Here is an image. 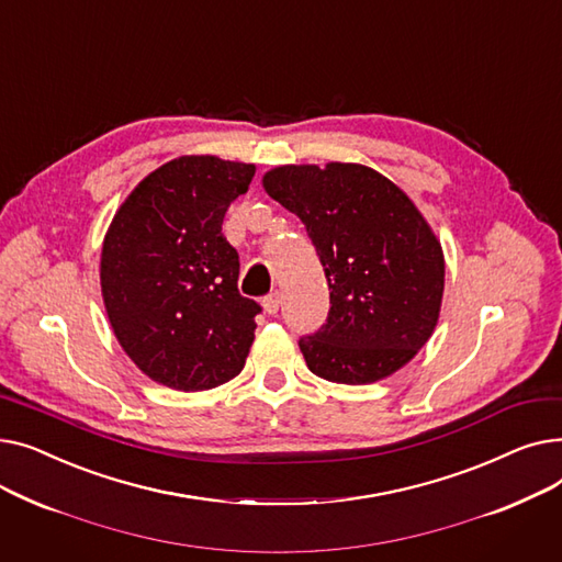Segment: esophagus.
I'll return each mask as SVG.
<instances>
[{"label": "esophagus", "instance_id": "34e87169", "mask_svg": "<svg viewBox=\"0 0 562 562\" xmlns=\"http://www.w3.org/2000/svg\"><path fill=\"white\" fill-rule=\"evenodd\" d=\"M280 305H282L280 291H273V293H269V296L263 299V310H266V314H278Z\"/></svg>", "mask_w": 562, "mask_h": 562}]
</instances>
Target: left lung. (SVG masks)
<instances>
[{
  "mask_svg": "<svg viewBox=\"0 0 562 562\" xmlns=\"http://www.w3.org/2000/svg\"><path fill=\"white\" fill-rule=\"evenodd\" d=\"M263 189L296 214L326 271L330 312L299 346L312 373L367 385L417 356L437 326L445 255L412 200L360 164L282 166Z\"/></svg>",
  "mask_w": 562,
  "mask_h": 562,
  "instance_id": "1",
  "label": "left lung"
}]
</instances>
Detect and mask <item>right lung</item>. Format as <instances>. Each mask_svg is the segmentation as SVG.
Listing matches in <instances>:
<instances>
[{
	"label": "right lung",
	"mask_w": 562,
	"mask_h": 562,
	"mask_svg": "<svg viewBox=\"0 0 562 562\" xmlns=\"http://www.w3.org/2000/svg\"><path fill=\"white\" fill-rule=\"evenodd\" d=\"M252 164L180 157L132 191L102 246V296L134 364L180 392L239 375L261 305L239 293V252L223 236Z\"/></svg>",
	"instance_id": "1"
}]
</instances>
